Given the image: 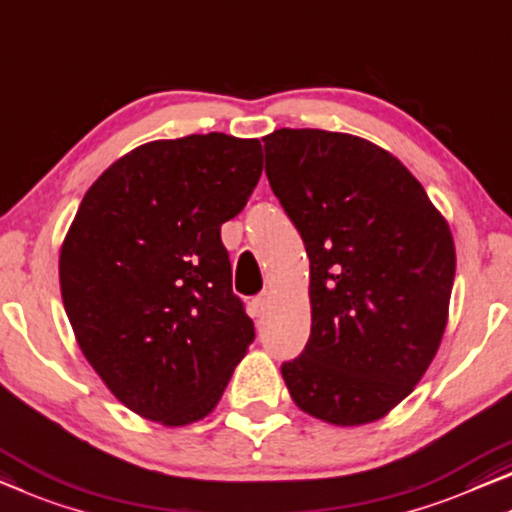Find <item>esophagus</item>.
I'll use <instances>...</instances> for the list:
<instances>
[{
  "label": "esophagus",
  "instance_id": "1",
  "mask_svg": "<svg viewBox=\"0 0 512 512\" xmlns=\"http://www.w3.org/2000/svg\"><path fill=\"white\" fill-rule=\"evenodd\" d=\"M270 300H272V293L270 291H263L261 295H256L254 300H251V307H254V311L258 316L265 314V309L270 307Z\"/></svg>",
  "mask_w": 512,
  "mask_h": 512
}]
</instances>
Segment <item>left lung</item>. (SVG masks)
<instances>
[{
	"label": "left lung",
	"mask_w": 512,
	"mask_h": 512,
	"mask_svg": "<svg viewBox=\"0 0 512 512\" xmlns=\"http://www.w3.org/2000/svg\"><path fill=\"white\" fill-rule=\"evenodd\" d=\"M263 143L265 175L311 274L309 342L281 376L309 416L339 427L379 420L441 344L453 235L416 177L369 140L277 129Z\"/></svg>",
	"instance_id": "obj_1"
}]
</instances>
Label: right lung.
<instances>
[{
	"label": "right lung",
	"instance_id": "add662e5",
	"mask_svg": "<svg viewBox=\"0 0 512 512\" xmlns=\"http://www.w3.org/2000/svg\"><path fill=\"white\" fill-rule=\"evenodd\" d=\"M261 170L256 138L154 140L80 203L59 254L64 309L94 372L138 416L170 427L205 418L254 342L221 224Z\"/></svg>",
	"mask_w": 512,
	"mask_h": 512
}]
</instances>
